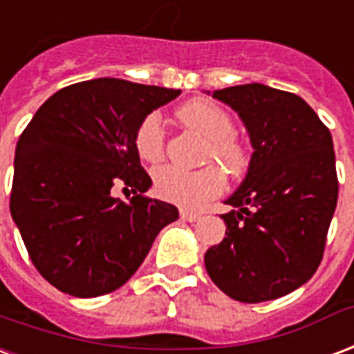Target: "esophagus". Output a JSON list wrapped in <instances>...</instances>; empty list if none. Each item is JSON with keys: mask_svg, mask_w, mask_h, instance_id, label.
Returning <instances> with one entry per match:
<instances>
[{"mask_svg": "<svg viewBox=\"0 0 354 354\" xmlns=\"http://www.w3.org/2000/svg\"><path fill=\"white\" fill-rule=\"evenodd\" d=\"M180 217L184 219V221H189V223H193V221H198L201 219V214H197V212H191V210H185V208H182L180 210Z\"/></svg>", "mask_w": 354, "mask_h": 354, "instance_id": "1", "label": "esophagus"}]
</instances>
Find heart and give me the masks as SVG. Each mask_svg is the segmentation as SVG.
I'll list each match as a JSON object with an SVG mask.
<instances>
[{"label":"heart","instance_id":"b5f03b06","mask_svg":"<svg viewBox=\"0 0 354 354\" xmlns=\"http://www.w3.org/2000/svg\"><path fill=\"white\" fill-rule=\"evenodd\" d=\"M178 120L189 129L197 131L208 140L206 159H216L230 174H240L248 167L250 156L238 142L234 135V122L229 112L219 104L195 99L178 109ZM165 131L161 116L151 112L138 124L135 133V148L146 161H157L163 156ZM153 185L157 195L169 203H176L185 208H197L208 198L217 197L225 187V176L219 167L208 165L198 170H184L161 165L153 169Z\"/></svg>","mask_w":354,"mask_h":354}]
</instances>
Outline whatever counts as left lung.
Wrapping results in <instances>:
<instances>
[{
    "instance_id": "1",
    "label": "left lung",
    "mask_w": 354,
    "mask_h": 354,
    "mask_svg": "<svg viewBox=\"0 0 354 354\" xmlns=\"http://www.w3.org/2000/svg\"><path fill=\"white\" fill-rule=\"evenodd\" d=\"M210 95V91H206ZM250 135L248 174L225 198V238L204 255L212 281L238 302L285 297L315 274L337 203L330 131L302 97L264 84L216 90Z\"/></svg>"
}]
</instances>
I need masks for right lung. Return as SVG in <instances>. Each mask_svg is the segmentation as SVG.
<instances>
[{
  "mask_svg": "<svg viewBox=\"0 0 354 354\" xmlns=\"http://www.w3.org/2000/svg\"><path fill=\"white\" fill-rule=\"evenodd\" d=\"M182 91L93 78L56 91L15 153L10 216L39 274L71 297L120 289L178 208L142 197L151 187L135 133ZM124 185L129 201L111 195Z\"/></svg>",
  "mask_w": 354,
  "mask_h": 354,
  "instance_id": "right-lung-1",
  "label": "right lung"
}]
</instances>
